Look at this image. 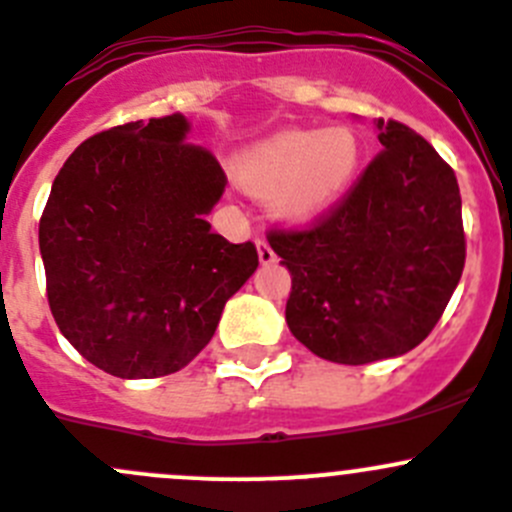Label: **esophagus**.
Listing matches in <instances>:
<instances>
[{
  "mask_svg": "<svg viewBox=\"0 0 512 512\" xmlns=\"http://www.w3.org/2000/svg\"><path fill=\"white\" fill-rule=\"evenodd\" d=\"M256 249H258V261L266 266V263H273L276 261V251L271 249V244H268L266 239H258L256 241Z\"/></svg>",
  "mask_w": 512,
  "mask_h": 512,
  "instance_id": "esophagus-1",
  "label": "esophagus"
}]
</instances>
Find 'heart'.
Instances as JSON below:
<instances>
[{
  "instance_id": "heart-1",
  "label": "heart",
  "mask_w": 512,
  "mask_h": 512,
  "mask_svg": "<svg viewBox=\"0 0 512 512\" xmlns=\"http://www.w3.org/2000/svg\"><path fill=\"white\" fill-rule=\"evenodd\" d=\"M358 164L361 144L348 129H288L241 151L234 174L251 194L271 196L283 221L306 224L346 196Z\"/></svg>"
}]
</instances>
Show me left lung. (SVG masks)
<instances>
[{"label":"left lung","mask_w":512,"mask_h":512,"mask_svg":"<svg viewBox=\"0 0 512 512\" xmlns=\"http://www.w3.org/2000/svg\"><path fill=\"white\" fill-rule=\"evenodd\" d=\"M383 151L318 224L268 231L291 271L286 323L333 363L396 358L443 316L465 266L460 189L438 151L401 121H376Z\"/></svg>","instance_id":"left-lung-1"}]
</instances>
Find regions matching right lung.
Masks as SVG:
<instances>
[{"label":"right lung","instance_id":"obj_1","mask_svg":"<svg viewBox=\"0 0 512 512\" xmlns=\"http://www.w3.org/2000/svg\"><path fill=\"white\" fill-rule=\"evenodd\" d=\"M186 134L181 114L94 134L64 161L39 221L54 321L116 378L194 361L258 266L251 241L211 231L226 174Z\"/></svg>","mask_w":512,"mask_h":512}]
</instances>
